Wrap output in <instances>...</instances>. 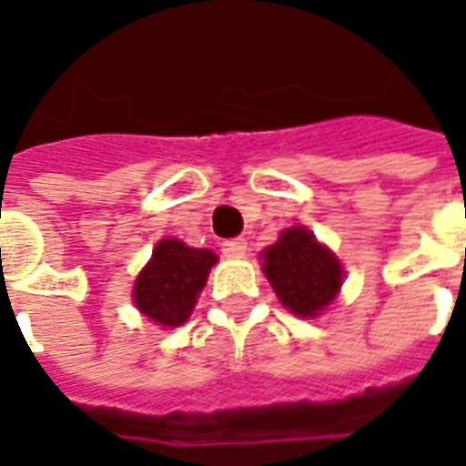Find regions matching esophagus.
I'll return each mask as SVG.
<instances>
[{
    "instance_id": "esophagus-1",
    "label": "esophagus",
    "mask_w": 466,
    "mask_h": 466,
    "mask_svg": "<svg viewBox=\"0 0 466 466\" xmlns=\"http://www.w3.org/2000/svg\"><path fill=\"white\" fill-rule=\"evenodd\" d=\"M222 252L227 257H244L247 254V242L244 239H229L222 244Z\"/></svg>"
}]
</instances>
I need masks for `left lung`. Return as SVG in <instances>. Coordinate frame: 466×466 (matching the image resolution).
<instances>
[{
    "mask_svg": "<svg viewBox=\"0 0 466 466\" xmlns=\"http://www.w3.org/2000/svg\"><path fill=\"white\" fill-rule=\"evenodd\" d=\"M262 269L279 302L297 317H319L342 287L339 259L309 229L289 227L262 252Z\"/></svg>",
    "mask_w": 466,
    "mask_h": 466,
    "instance_id": "8db88e82",
    "label": "left lung"
}]
</instances>
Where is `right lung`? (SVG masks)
<instances>
[{
	"label": "right lung",
	"instance_id": "add662e5",
	"mask_svg": "<svg viewBox=\"0 0 466 466\" xmlns=\"http://www.w3.org/2000/svg\"><path fill=\"white\" fill-rule=\"evenodd\" d=\"M214 264L217 254L212 249L187 247L172 237L162 239L134 282L137 309L159 327H179L194 312Z\"/></svg>",
	"mask_w": 466,
	"mask_h": 466
}]
</instances>
